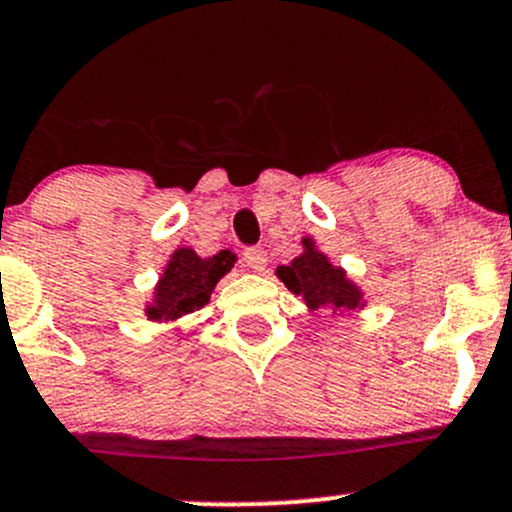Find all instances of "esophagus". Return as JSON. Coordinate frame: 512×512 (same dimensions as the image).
Listing matches in <instances>:
<instances>
[{
    "instance_id": "34e87169",
    "label": "esophagus",
    "mask_w": 512,
    "mask_h": 512,
    "mask_svg": "<svg viewBox=\"0 0 512 512\" xmlns=\"http://www.w3.org/2000/svg\"><path fill=\"white\" fill-rule=\"evenodd\" d=\"M241 258H244V263L251 268V271H263V268H266V261H268L266 251H263L261 246H249V249H244Z\"/></svg>"
}]
</instances>
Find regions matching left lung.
Wrapping results in <instances>:
<instances>
[{
  "instance_id": "obj_1",
  "label": "left lung",
  "mask_w": 512,
  "mask_h": 512,
  "mask_svg": "<svg viewBox=\"0 0 512 512\" xmlns=\"http://www.w3.org/2000/svg\"><path fill=\"white\" fill-rule=\"evenodd\" d=\"M276 276L283 280L290 293L300 295L310 310L332 307L334 312L361 310L364 293L359 285L346 278V271L332 266L329 258L317 251L315 239H302V254L290 261V266H278Z\"/></svg>"
}]
</instances>
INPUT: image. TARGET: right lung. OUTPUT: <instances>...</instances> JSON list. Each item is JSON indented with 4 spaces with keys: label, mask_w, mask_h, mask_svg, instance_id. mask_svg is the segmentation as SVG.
Segmentation results:
<instances>
[{
    "label": "right lung",
    "mask_w": 512,
    "mask_h": 512,
    "mask_svg": "<svg viewBox=\"0 0 512 512\" xmlns=\"http://www.w3.org/2000/svg\"><path fill=\"white\" fill-rule=\"evenodd\" d=\"M232 266V251H219L210 258L197 256L188 246L173 251L153 290V300L146 305V317L153 322H175L200 310L210 302L219 278L227 276Z\"/></svg>",
    "instance_id": "right-lung-1"
}]
</instances>
